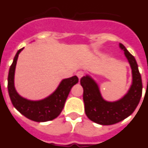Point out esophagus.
<instances>
[{"label": "esophagus", "mask_w": 148, "mask_h": 148, "mask_svg": "<svg viewBox=\"0 0 148 148\" xmlns=\"http://www.w3.org/2000/svg\"><path fill=\"white\" fill-rule=\"evenodd\" d=\"M76 75H77V77H78L79 79H81V78L83 77V75H84V72H83V71H77Z\"/></svg>", "instance_id": "34e87169"}]
</instances>
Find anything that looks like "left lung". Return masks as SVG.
<instances>
[{"label": "left lung", "mask_w": 148, "mask_h": 148, "mask_svg": "<svg viewBox=\"0 0 148 148\" xmlns=\"http://www.w3.org/2000/svg\"><path fill=\"white\" fill-rule=\"evenodd\" d=\"M119 48L124 51L132 70V84L121 99L113 102L105 100L98 84L88 74L82 77L80 81L84 90L83 100L86 115L91 121L103 125L115 124L131 115L142 96V80L135 58L122 44H119Z\"/></svg>", "instance_id": "1"}]
</instances>
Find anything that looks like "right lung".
I'll use <instances>...</instances> for the list:
<instances>
[{
	"mask_svg": "<svg viewBox=\"0 0 148 148\" xmlns=\"http://www.w3.org/2000/svg\"><path fill=\"white\" fill-rule=\"evenodd\" d=\"M23 48L19 49L14 57L8 77V90L14 108L27 119L38 122L53 120L60 115L71 88L78 82L77 76L65 78L60 82L56 89L45 99L30 100L21 96L15 88V72L18 55Z\"/></svg>",
	"mask_w": 148,
	"mask_h": 148,
	"instance_id": "1",
	"label": "right lung"
}]
</instances>
